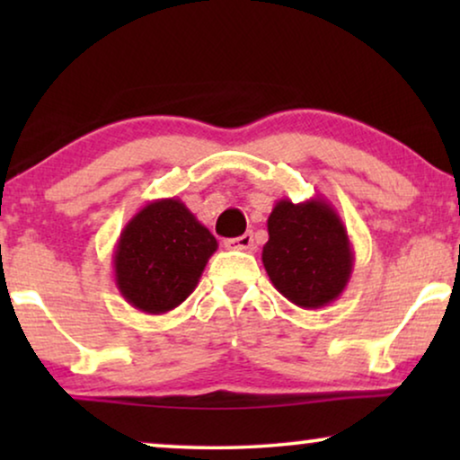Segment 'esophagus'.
I'll return each mask as SVG.
<instances>
[{
	"mask_svg": "<svg viewBox=\"0 0 460 460\" xmlns=\"http://www.w3.org/2000/svg\"><path fill=\"white\" fill-rule=\"evenodd\" d=\"M224 244H226V249H232V251H249V249H253V236L243 234L236 238H228Z\"/></svg>",
	"mask_w": 460,
	"mask_h": 460,
	"instance_id": "esophagus-1",
	"label": "esophagus"
}]
</instances>
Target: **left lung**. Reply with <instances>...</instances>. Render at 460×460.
Segmentation results:
<instances>
[{"label":"left lung","instance_id":"1","mask_svg":"<svg viewBox=\"0 0 460 460\" xmlns=\"http://www.w3.org/2000/svg\"><path fill=\"white\" fill-rule=\"evenodd\" d=\"M263 268L276 291L304 310L339 299L354 272V251L343 219L324 197L276 200L268 217Z\"/></svg>","mask_w":460,"mask_h":460}]
</instances>
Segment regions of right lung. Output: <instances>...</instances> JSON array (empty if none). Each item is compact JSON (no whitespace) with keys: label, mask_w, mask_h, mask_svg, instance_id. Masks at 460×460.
<instances>
[{"label":"right lung","mask_w":460,"mask_h":460,"mask_svg":"<svg viewBox=\"0 0 460 460\" xmlns=\"http://www.w3.org/2000/svg\"><path fill=\"white\" fill-rule=\"evenodd\" d=\"M217 251V241L180 199L150 200L125 224L112 253L115 285L150 316L188 299Z\"/></svg>","instance_id":"1"}]
</instances>
